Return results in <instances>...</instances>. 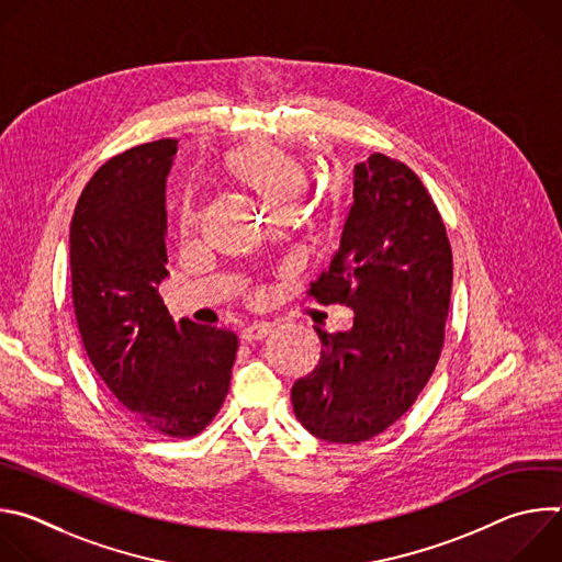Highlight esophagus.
Here are the masks:
<instances>
[{
  "mask_svg": "<svg viewBox=\"0 0 562 562\" xmlns=\"http://www.w3.org/2000/svg\"><path fill=\"white\" fill-rule=\"evenodd\" d=\"M271 329H273V325H269V323H251L243 331H239V338H243L245 342L262 340V338H267L271 334Z\"/></svg>",
  "mask_w": 562,
  "mask_h": 562,
  "instance_id": "1",
  "label": "esophagus"
}]
</instances>
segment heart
<instances>
[{
  "mask_svg": "<svg viewBox=\"0 0 562 562\" xmlns=\"http://www.w3.org/2000/svg\"><path fill=\"white\" fill-rule=\"evenodd\" d=\"M224 176L256 195L276 217L291 213L308 189V173L300 159L271 142H249L224 155ZM193 215L187 213L182 231L191 233Z\"/></svg>",
  "mask_w": 562,
  "mask_h": 562,
  "instance_id": "heart-1",
  "label": "heart"
}]
</instances>
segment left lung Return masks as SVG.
<instances>
[{
	"mask_svg": "<svg viewBox=\"0 0 562 562\" xmlns=\"http://www.w3.org/2000/svg\"><path fill=\"white\" fill-rule=\"evenodd\" d=\"M451 282V247L431 195L407 165L371 153L353 167L338 251L308 289L319 304L353 311L349 331L315 327L319 362L291 389L308 434L356 445L416 403L440 358Z\"/></svg>",
	"mask_w": 562,
	"mask_h": 562,
	"instance_id": "left-lung-1",
	"label": "left lung"
}]
</instances>
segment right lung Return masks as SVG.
<instances>
[{
	"instance_id": "obj_1",
	"label": "right lung",
	"mask_w": 562,
	"mask_h": 562,
	"mask_svg": "<svg viewBox=\"0 0 562 562\" xmlns=\"http://www.w3.org/2000/svg\"><path fill=\"white\" fill-rule=\"evenodd\" d=\"M176 153L178 139H157L98 169L70 220V278L85 349L113 395L150 431L191 438L224 403L237 336L176 325L157 293Z\"/></svg>"
}]
</instances>
